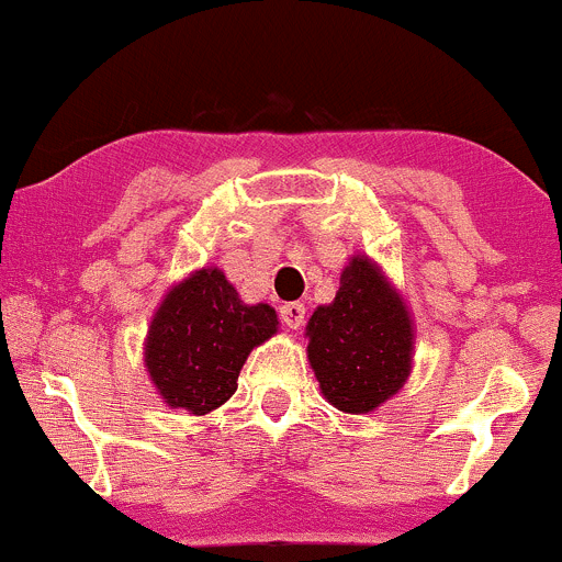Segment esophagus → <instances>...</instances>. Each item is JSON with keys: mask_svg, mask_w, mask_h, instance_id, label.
<instances>
[{"mask_svg": "<svg viewBox=\"0 0 562 562\" xmlns=\"http://www.w3.org/2000/svg\"><path fill=\"white\" fill-rule=\"evenodd\" d=\"M281 322L286 327H292V330H300L305 322V305L297 303V300H294V303H283L281 305Z\"/></svg>", "mask_w": 562, "mask_h": 562, "instance_id": "34e87169", "label": "esophagus"}]
</instances>
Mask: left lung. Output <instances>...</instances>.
Returning <instances> with one entry per match:
<instances>
[{
  "instance_id": "obj_1",
  "label": "left lung",
  "mask_w": 562,
  "mask_h": 562,
  "mask_svg": "<svg viewBox=\"0 0 562 562\" xmlns=\"http://www.w3.org/2000/svg\"><path fill=\"white\" fill-rule=\"evenodd\" d=\"M305 330L322 393L344 413H371L407 380L413 325L369 259L355 257L344 268L336 300L319 305Z\"/></svg>"
}]
</instances>
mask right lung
Here are the masks:
<instances>
[{
  "label": "right lung",
  "instance_id": "right-lung-1",
  "mask_svg": "<svg viewBox=\"0 0 562 562\" xmlns=\"http://www.w3.org/2000/svg\"><path fill=\"white\" fill-rule=\"evenodd\" d=\"M276 327L268 303L246 305L221 270H199L160 303L144 360L169 407L207 415L237 391L248 352Z\"/></svg>",
  "mask_w": 562,
  "mask_h": 562
}]
</instances>
